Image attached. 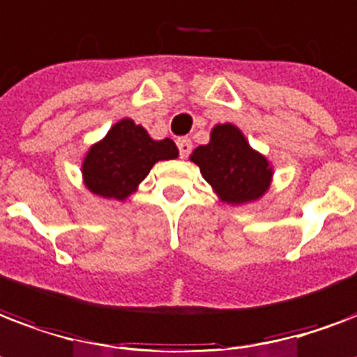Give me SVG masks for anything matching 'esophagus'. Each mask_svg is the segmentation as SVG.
Returning a JSON list of instances; mask_svg holds the SVG:
<instances>
[{"label": "esophagus", "mask_w": 357, "mask_h": 357, "mask_svg": "<svg viewBox=\"0 0 357 357\" xmlns=\"http://www.w3.org/2000/svg\"><path fill=\"white\" fill-rule=\"evenodd\" d=\"M178 149H179V157H181V159H185V157L190 153V149H192V142H190L189 138H179Z\"/></svg>", "instance_id": "34e87169"}]
</instances>
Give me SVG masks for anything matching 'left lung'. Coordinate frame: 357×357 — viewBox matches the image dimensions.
Listing matches in <instances>:
<instances>
[{"instance_id": "8db88e82", "label": "left lung", "mask_w": 357, "mask_h": 357, "mask_svg": "<svg viewBox=\"0 0 357 357\" xmlns=\"http://www.w3.org/2000/svg\"><path fill=\"white\" fill-rule=\"evenodd\" d=\"M190 160L198 165L204 179L222 202L232 206L264 197L273 178L268 159L255 151L232 123L215 125L209 144L198 146Z\"/></svg>"}]
</instances>
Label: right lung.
Here are the masks:
<instances>
[{"mask_svg": "<svg viewBox=\"0 0 357 357\" xmlns=\"http://www.w3.org/2000/svg\"><path fill=\"white\" fill-rule=\"evenodd\" d=\"M178 153L170 138L153 140L142 125L125 118L89 148L82 162V178L97 197L125 200L155 162L176 159Z\"/></svg>", "mask_w": 357, "mask_h": 357, "instance_id": "1", "label": "right lung"}]
</instances>
